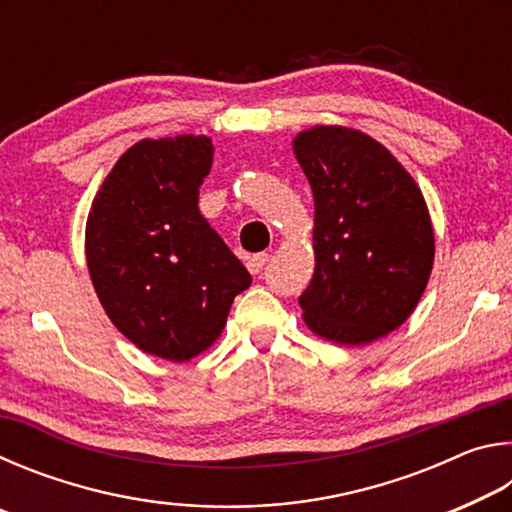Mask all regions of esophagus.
I'll list each match as a JSON object with an SVG mask.
<instances>
[{
  "label": "esophagus",
  "mask_w": 512,
  "mask_h": 512,
  "mask_svg": "<svg viewBox=\"0 0 512 512\" xmlns=\"http://www.w3.org/2000/svg\"><path fill=\"white\" fill-rule=\"evenodd\" d=\"M268 253H257V255H253V257H248V271L253 273V275H257V273H262L264 271V266L268 264Z\"/></svg>",
  "instance_id": "esophagus-1"
}]
</instances>
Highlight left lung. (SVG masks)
I'll return each instance as SVG.
<instances>
[{"label":"left lung","instance_id":"8db88e82","mask_svg":"<svg viewBox=\"0 0 512 512\" xmlns=\"http://www.w3.org/2000/svg\"><path fill=\"white\" fill-rule=\"evenodd\" d=\"M293 155L314 194L305 325L339 345L377 341L427 289L436 253L427 201L400 160L357 128L311 126L293 137Z\"/></svg>","mask_w":512,"mask_h":512}]
</instances>
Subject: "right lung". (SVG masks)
Listing matches in <instances>:
<instances>
[{
    "mask_svg": "<svg viewBox=\"0 0 512 512\" xmlns=\"http://www.w3.org/2000/svg\"><path fill=\"white\" fill-rule=\"evenodd\" d=\"M205 135L133 144L103 180L85 223L99 302L128 341L183 363L219 339L253 277L198 212L212 169Z\"/></svg>",
    "mask_w": 512,
    "mask_h": 512,
    "instance_id": "add662e5",
    "label": "right lung"
}]
</instances>
